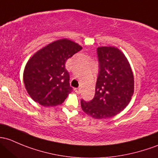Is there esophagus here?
Segmentation results:
<instances>
[{"label": "esophagus", "mask_w": 158, "mask_h": 158, "mask_svg": "<svg viewBox=\"0 0 158 158\" xmlns=\"http://www.w3.org/2000/svg\"><path fill=\"white\" fill-rule=\"evenodd\" d=\"M74 91H75V92L77 93V94H80V92H81L80 89H75Z\"/></svg>", "instance_id": "esophagus-1"}]
</instances>
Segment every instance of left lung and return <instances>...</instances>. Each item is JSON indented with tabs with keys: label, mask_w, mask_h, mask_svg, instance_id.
Instances as JSON below:
<instances>
[{
	"label": "left lung",
	"mask_w": 158,
	"mask_h": 158,
	"mask_svg": "<svg viewBox=\"0 0 158 158\" xmlns=\"http://www.w3.org/2000/svg\"><path fill=\"white\" fill-rule=\"evenodd\" d=\"M97 53L100 70L95 94L89 102L81 100V107L87 115L101 119L127 107L134 93V76L127 58L117 48L99 47Z\"/></svg>",
	"instance_id": "left-lung-1"
}]
</instances>
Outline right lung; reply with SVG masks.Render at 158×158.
Listing matches in <instances>:
<instances>
[{"mask_svg":"<svg viewBox=\"0 0 158 158\" xmlns=\"http://www.w3.org/2000/svg\"><path fill=\"white\" fill-rule=\"evenodd\" d=\"M82 49L69 39L53 41L38 51L25 66L23 82L33 101L44 107L61 104L73 90L66 61Z\"/></svg>","mask_w":158,"mask_h":158,"instance_id":"1","label":"right lung"}]
</instances>
